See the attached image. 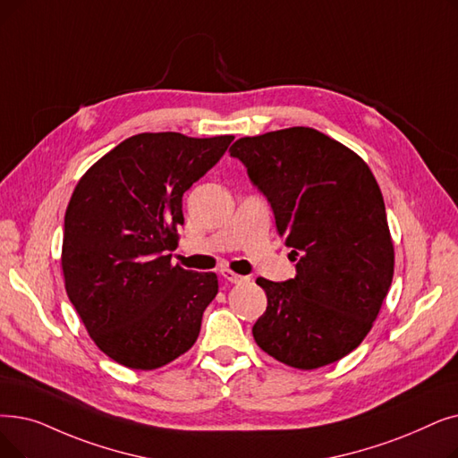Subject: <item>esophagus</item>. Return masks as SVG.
Here are the masks:
<instances>
[{
    "mask_svg": "<svg viewBox=\"0 0 458 458\" xmlns=\"http://www.w3.org/2000/svg\"><path fill=\"white\" fill-rule=\"evenodd\" d=\"M221 275L226 278L228 283H232V284H240V283L245 281V276L237 275V273H233V271H230V269H221Z\"/></svg>",
    "mask_w": 458,
    "mask_h": 458,
    "instance_id": "esophagus-1",
    "label": "esophagus"
}]
</instances>
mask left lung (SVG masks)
I'll return each mask as SVG.
<instances>
[{
    "label": "left lung",
    "mask_w": 458,
    "mask_h": 458,
    "mask_svg": "<svg viewBox=\"0 0 458 458\" xmlns=\"http://www.w3.org/2000/svg\"><path fill=\"white\" fill-rule=\"evenodd\" d=\"M230 155L271 204L292 247L295 276L256 278L267 309L256 344L288 367L312 370L361 344L393 281L386 204L363 158L310 127L240 138Z\"/></svg>",
    "instance_id": "left-lung-1"
}]
</instances>
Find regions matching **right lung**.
<instances>
[{"label":"right lung","instance_id":"1","mask_svg":"<svg viewBox=\"0 0 458 458\" xmlns=\"http://www.w3.org/2000/svg\"><path fill=\"white\" fill-rule=\"evenodd\" d=\"M233 136L134 134L82 175L65 211L62 267L71 303L108 357L153 370L198 339L215 273L172 266L183 192Z\"/></svg>","mask_w":458,"mask_h":458}]
</instances>
